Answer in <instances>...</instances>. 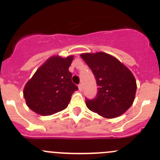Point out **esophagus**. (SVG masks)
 Here are the masks:
<instances>
[{
  "instance_id": "obj_1",
  "label": "esophagus",
  "mask_w": 160,
  "mask_h": 160,
  "mask_svg": "<svg viewBox=\"0 0 160 160\" xmlns=\"http://www.w3.org/2000/svg\"><path fill=\"white\" fill-rule=\"evenodd\" d=\"M78 88H79V90H80V91H82V90H83V85H82L81 83H80V84H79Z\"/></svg>"
}]
</instances>
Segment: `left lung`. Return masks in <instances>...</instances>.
I'll list each match as a JSON object with an SVG mask.
<instances>
[{"instance_id":"left-lung-1","label":"left lung","mask_w":160,"mask_h":160,"mask_svg":"<svg viewBox=\"0 0 160 160\" xmlns=\"http://www.w3.org/2000/svg\"><path fill=\"white\" fill-rule=\"evenodd\" d=\"M98 84L95 99L87 100L88 109L105 118H114L126 112L133 104L136 80L133 73L117 58L108 53H81Z\"/></svg>"}]
</instances>
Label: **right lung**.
Returning <instances> with one entry per match:
<instances>
[{
    "instance_id": "right-lung-1",
    "label": "right lung",
    "mask_w": 160,
    "mask_h": 160,
    "mask_svg": "<svg viewBox=\"0 0 160 160\" xmlns=\"http://www.w3.org/2000/svg\"><path fill=\"white\" fill-rule=\"evenodd\" d=\"M73 56L49 57L40 66L23 90L27 106L40 115L47 116L66 109L78 88L69 71Z\"/></svg>"
}]
</instances>
